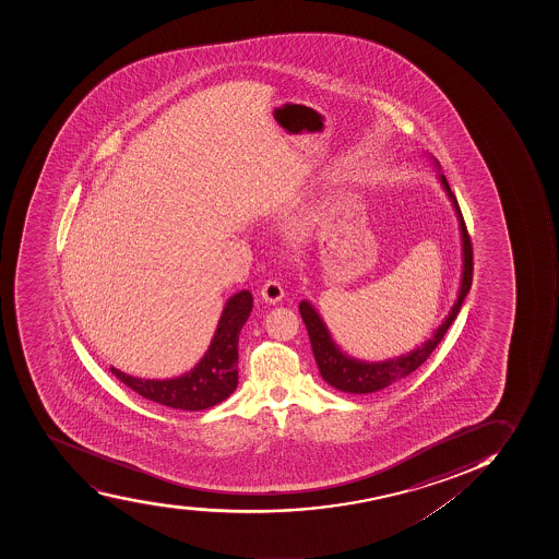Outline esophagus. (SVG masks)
Segmentation results:
<instances>
[{
  "label": "esophagus",
  "mask_w": 559,
  "mask_h": 559,
  "mask_svg": "<svg viewBox=\"0 0 559 559\" xmlns=\"http://www.w3.org/2000/svg\"><path fill=\"white\" fill-rule=\"evenodd\" d=\"M260 296H262L263 301L269 302V305H276V302L282 301L283 296V287L280 285V282L276 280H269L263 285L262 290H260Z\"/></svg>",
  "instance_id": "obj_1"
}]
</instances>
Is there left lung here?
Instances as JSON below:
<instances>
[{"mask_svg":"<svg viewBox=\"0 0 559 559\" xmlns=\"http://www.w3.org/2000/svg\"><path fill=\"white\" fill-rule=\"evenodd\" d=\"M441 185H443L455 212H457L461 235H463V277H461L457 301L448 313V318L441 322V326L436 330L432 338H428L427 343L408 353V355L389 358L385 362H360L355 358L346 357L333 343L326 324L322 322L321 316L316 312V308L308 301L299 302V313H301L302 322L307 326L319 372L332 388L338 389L343 393L369 394L377 393V391H382V389L400 382L403 378L408 377L411 372L416 371L432 355L433 349L443 341L444 333L448 332L453 319L457 318L459 310L463 307L464 297L472 287L473 247L472 238H469L468 229H466V222H464L463 213L459 207L457 199L448 187L447 177L441 176Z\"/></svg>","mask_w":559,"mask_h":559,"instance_id":"left-lung-1","label":"left lung"}]
</instances>
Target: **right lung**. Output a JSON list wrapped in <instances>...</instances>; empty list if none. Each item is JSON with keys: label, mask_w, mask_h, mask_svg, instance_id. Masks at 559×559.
<instances>
[{"label": "right lung", "mask_w": 559, "mask_h": 559, "mask_svg": "<svg viewBox=\"0 0 559 559\" xmlns=\"http://www.w3.org/2000/svg\"><path fill=\"white\" fill-rule=\"evenodd\" d=\"M252 310V296L241 290L229 297L215 337L201 362L182 377L170 380H143L111 368L120 382L134 393L181 411H202L224 402L238 385V335Z\"/></svg>", "instance_id": "add662e5"}]
</instances>
